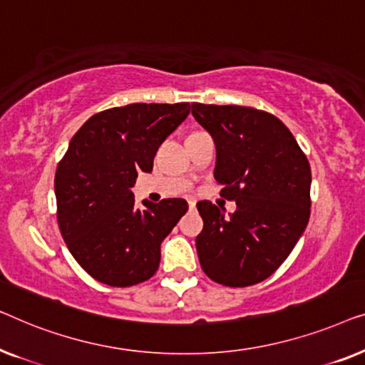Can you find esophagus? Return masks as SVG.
Masks as SVG:
<instances>
[{
	"instance_id": "34e87169",
	"label": "esophagus",
	"mask_w": 365,
	"mask_h": 365,
	"mask_svg": "<svg viewBox=\"0 0 365 365\" xmlns=\"http://www.w3.org/2000/svg\"><path fill=\"white\" fill-rule=\"evenodd\" d=\"M188 207H190V210H193L195 207H197V202H195V200H188Z\"/></svg>"
}]
</instances>
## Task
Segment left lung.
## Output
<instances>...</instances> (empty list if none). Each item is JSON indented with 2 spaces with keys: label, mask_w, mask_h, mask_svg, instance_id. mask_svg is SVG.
<instances>
[{
  "label": "left lung",
  "mask_w": 365,
  "mask_h": 365,
  "mask_svg": "<svg viewBox=\"0 0 365 365\" xmlns=\"http://www.w3.org/2000/svg\"><path fill=\"white\" fill-rule=\"evenodd\" d=\"M217 145L215 180L236 212L197 203L203 230L197 253L215 283L245 287L269 278L304 233L311 215V167L278 117L243 106L192 104Z\"/></svg>",
  "instance_id": "8db88e82"
}]
</instances>
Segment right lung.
I'll use <instances>...</instances> for the list:
<instances>
[{
  "instance_id": "1",
  "label": "right lung",
  "mask_w": 365,
  "mask_h": 365,
  "mask_svg": "<svg viewBox=\"0 0 365 365\" xmlns=\"http://www.w3.org/2000/svg\"><path fill=\"white\" fill-rule=\"evenodd\" d=\"M188 114V102L112 107L71 138L54 178L58 223L71 255L101 283L133 286L158 269L162 241L188 203L143 200L138 208L130 188Z\"/></svg>"
}]
</instances>
